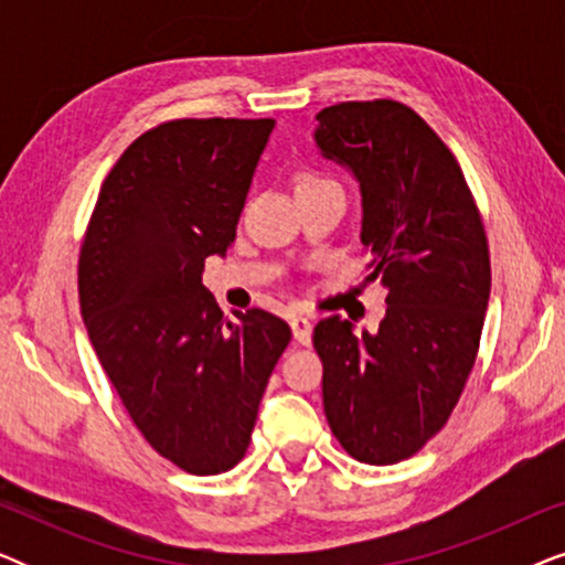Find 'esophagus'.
I'll use <instances>...</instances> for the list:
<instances>
[{
	"label": "esophagus",
	"mask_w": 565,
	"mask_h": 565,
	"mask_svg": "<svg viewBox=\"0 0 565 565\" xmlns=\"http://www.w3.org/2000/svg\"><path fill=\"white\" fill-rule=\"evenodd\" d=\"M290 329L298 344H311V331H313L311 319H306V316H292Z\"/></svg>",
	"instance_id": "34e87169"
}]
</instances>
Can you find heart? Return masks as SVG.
<instances>
[{
	"label": "heart",
	"instance_id": "heart-1",
	"mask_svg": "<svg viewBox=\"0 0 565 565\" xmlns=\"http://www.w3.org/2000/svg\"><path fill=\"white\" fill-rule=\"evenodd\" d=\"M327 182H331V180H327V177H319V174H300L296 188H311V184H327Z\"/></svg>",
	"mask_w": 565,
	"mask_h": 565
}]
</instances>
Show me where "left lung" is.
Here are the masks:
<instances>
[{
    "label": "left lung",
    "instance_id": "left-lung-1",
    "mask_svg": "<svg viewBox=\"0 0 565 565\" xmlns=\"http://www.w3.org/2000/svg\"><path fill=\"white\" fill-rule=\"evenodd\" d=\"M313 141L360 184L367 280L385 288L373 334L334 313L313 329L323 412L352 458L393 466L450 419L491 292L481 215L435 130L393 99L331 105Z\"/></svg>",
    "mask_w": 565,
    "mask_h": 565
}]
</instances>
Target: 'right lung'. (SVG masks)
Masks as SVG:
<instances>
[{"label": "right lung", "mask_w": 565, "mask_h": 565, "mask_svg": "<svg viewBox=\"0 0 565 565\" xmlns=\"http://www.w3.org/2000/svg\"><path fill=\"white\" fill-rule=\"evenodd\" d=\"M275 120H172L122 151L79 254V303L99 365L153 450L195 476L249 447L290 327L223 311L203 285L223 257Z\"/></svg>", "instance_id": "right-lung-1"}]
</instances>
